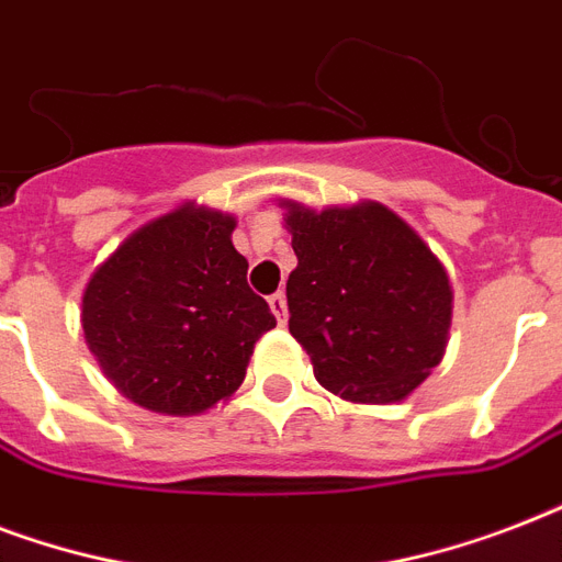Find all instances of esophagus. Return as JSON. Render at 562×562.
<instances>
[{"mask_svg": "<svg viewBox=\"0 0 562 562\" xmlns=\"http://www.w3.org/2000/svg\"><path fill=\"white\" fill-rule=\"evenodd\" d=\"M268 306H271L273 317H277L280 324H285V317H289V306H285V294H282V291H277V294H271V297H268Z\"/></svg>", "mask_w": 562, "mask_h": 562, "instance_id": "esophagus-1", "label": "esophagus"}]
</instances>
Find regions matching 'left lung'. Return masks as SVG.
Returning <instances> with one entry per match:
<instances>
[{
	"label": "left lung",
	"instance_id": "left-lung-1",
	"mask_svg": "<svg viewBox=\"0 0 562 562\" xmlns=\"http://www.w3.org/2000/svg\"><path fill=\"white\" fill-rule=\"evenodd\" d=\"M297 268L289 333L326 391L356 405L402 402L443 361L452 285L419 233L379 201L312 210L280 201Z\"/></svg>",
	"mask_w": 562,
	"mask_h": 562
}]
</instances>
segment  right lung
I'll return each mask as SVG.
<instances>
[{
    "mask_svg": "<svg viewBox=\"0 0 562 562\" xmlns=\"http://www.w3.org/2000/svg\"><path fill=\"white\" fill-rule=\"evenodd\" d=\"M233 229L229 212L180 203L136 227L83 289V341L101 373L154 414L194 417L229 400L277 326Z\"/></svg>",
    "mask_w": 562,
    "mask_h": 562,
    "instance_id": "obj_1",
    "label": "right lung"
}]
</instances>
